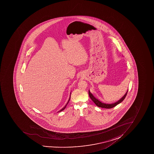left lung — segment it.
I'll return each mask as SVG.
<instances>
[{
  "label": "left lung",
  "mask_w": 154,
  "mask_h": 154,
  "mask_svg": "<svg viewBox=\"0 0 154 154\" xmlns=\"http://www.w3.org/2000/svg\"><path fill=\"white\" fill-rule=\"evenodd\" d=\"M128 90L127 91V92H126V93L124 95V96H123L121 99H119V101H117V102L111 104H106L104 103H103V102H101L98 99H97V98L95 97L94 96H93V94L90 92L89 90L88 93L89 95V97H90V98L93 101L94 103H95V104L97 106L99 107H101V108H111L114 107L116 106L117 104H119L121 103V102L125 99V98L126 95H127V93H128Z\"/></svg>",
  "instance_id": "1"
}]
</instances>
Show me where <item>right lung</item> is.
I'll return each instance as SVG.
<instances>
[{
	"instance_id": "1",
	"label": "right lung",
	"mask_w": 154,
	"mask_h": 154,
	"mask_svg": "<svg viewBox=\"0 0 154 154\" xmlns=\"http://www.w3.org/2000/svg\"><path fill=\"white\" fill-rule=\"evenodd\" d=\"M70 95H71V93H70ZM70 97H71V95H70V98L69 99V100L68 101V102H67V104H66L65 106H64V107H63V108H62V109H61L60 110H59V111H58V112H61V111H63V110H64L65 109L66 107V106H67V104H68L69 102V101H70Z\"/></svg>"
}]
</instances>
